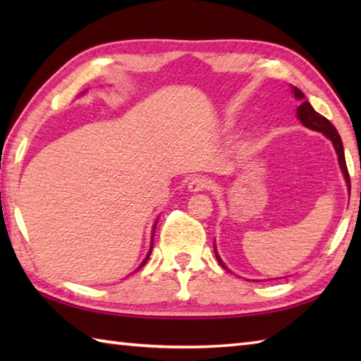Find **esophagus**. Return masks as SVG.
I'll use <instances>...</instances> for the list:
<instances>
[{
    "label": "esophagus",
    "instance_id": "34e87169",
    "mask_svg": "<svg viewBox=\"0 0 361 361\" xmlns=\"http://www.w3.org/2000/svg\"><path fill=\"white\" fill-rule=\"evenodd\" d=\"M209 188H210V181L209 178H205V176H194V178L188 181V191L191 192H200Z\"/></svg>",
    "mask_w": 361,
    "mask_h": 361
}]
</instances>
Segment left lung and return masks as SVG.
Returning <instances> with one entry per match:
<instances>
[{
    "instance_id": "obj_1",
    "label": "left lung",
    "mask_w": 361,
    "mask_h": 361,
    "mask_svg": "<svg viewBox=\"0 0 361 361\" xmlns=\"http://www.w3.org/2000/svg\"><path fill=\"white\" fill-rule=\"evenodd\" d=\"M291 92L295 95L296 100H301V105L298 106L296 109V118L301 121V124L304 127H307L310 130H315V132H322L323 135H325L329 142L333 143L334 149H336V154H338V162H339V167H341V172L344 175V180H345V185L347 189H349V195H350V178H349V172H347V166H345V156H344V146H342V140L339 137L338 130L334 129V126L329 122L326 118H323L322 114H319L312 108V105L305 100V95L299 90L295 85H291ZM213 250H215V256L219 262V266L226 271H229L226 264L223 262V259L219 258L218 255V250H216V243H213Z\"/></svg>"
}]
</instances>
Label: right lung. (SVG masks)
I'll use <instances>...</instances> for the list:
<instances>
[{
	"label": "right lung",
	"mask_w": 361,
	"mask_h": 361,
	"mask_svg": "<svg viewBox=\"0 0 361 361\" xmlns=\"http://www.w3.org/2000/svg\"><path fill=\"white\" fill-rule=\"evenodd\" d=\"M81 94H85V90H84V92H81ZM157 219H159V218H157ZM157 219L154 221V226H152V235H151V247H149V252H148V255L145 256V259L142 261V264H140V266L137 267V271H138V269H142V267L146 264V261L149 259V255H151V250H152V237H154V231H156V226H157Z\"/></svg>",
	"instance_id": "right-lung-1"
}]
</instances>
